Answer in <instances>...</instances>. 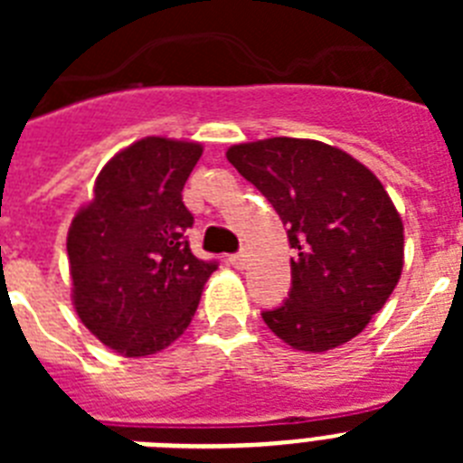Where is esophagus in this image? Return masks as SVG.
<instances>
[{"label": "esophagus", "instance_id": "34e87169", "mask_svg": "<svg viewBox=\"0 0 463 463\" xmlns=\"http://www.w3.org/2000/svg\"><path fill=\"white\" fill-rule=\"evenodd\" d=\"M229 261H232V267L234 269H245V264H248V255H245V252H236V255L229 257Z\"/></svg>", "mask_w": 463, "mask_h": 463}]
</instances>
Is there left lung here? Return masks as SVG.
Wrapping results in <instances>:
<instances>
[{
	"mask_svg": "<svg viewBox=\"0 0 463 463\" xmlns=\"http://www.w3.org/2000/svg\"><path fill=\"white\" fill-rule=\"evenodd\" d=\"M227 159L288 227L292 288L261 320L304 353L354 338L394 292L403 269V222L362 162L310 138L241 143Z\"/></svg>",
	"mask_w": 463,
	"mask_h": 463,
	"instance_id": "left-lung-1",
	"label": "left lung"
}]
</instances>
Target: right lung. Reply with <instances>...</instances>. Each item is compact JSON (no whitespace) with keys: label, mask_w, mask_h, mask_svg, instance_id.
I'll list each match as a JSON object with an SVG mask.
<instances>
[{"label":"right lung","mask_w":463,"mask_h":463,"mask_svg":"<svg viewBox=\"0 0 463 463\" xmlns=\"http://www.w3.org/2000/svg\"><path fill=\"white\" fill-rule=\"evenodd\" d=\"M202 146L148 137L118 153L94 199L69 227L67 255L80 322L116 353L165 350L194 317L215 260H199L185 232L183 187Z\"/></svg>","instance_id":"right-lung-1"}]
</instances>
